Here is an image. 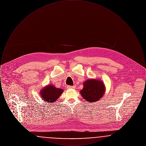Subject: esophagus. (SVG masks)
Here are the masks:
<instances>
[{"label": "esophagus", "mask_w": 146, "mask_h": 146, "mask_svg": "<svg viewBox=\"0 0 146 146\" xmlns=\"http://www.w3.org/2000/svg\"><path fill=\"white\" fill-rule=\"evenodd\" d=\"M67 88L68 89H74L76 88L75 86H67Z\"/></svg>", "instance_id": "esophagus-1"}]
</instances>
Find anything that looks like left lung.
<instances>
[{"label":"left lung","mask_w":146,"mask_h":146,"mask_svg":"<svg viewBox=\"0 0 146 146\" xmlns=\"http://www.w3.org/2000/svg\"><path fill=\"white\" fill-rule=\"evenodd\" d=\"M106 87L102 80L97 79H89L84 82L83 88L80 94L88 102L95 103L104 96Z\"/></svg>","instance_id":"left-lung-1"}]
</instances>
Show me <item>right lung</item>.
<instances>
[{
    "mask_svg": "<svg viewBox=\"0 0 146 146\" xmlns=\"http://www.w3.org/2000/svg\"><path fill=\"white\" fill-rule=\"evenodd\" d=\"M63 92V90L57 88L52 84L48 85L40 91V96L44 101L48 103H54Z\"/></svg>",
    "mask_w": 146,
    "mask_h": 146,
    "instance_id": "obj_1",
    "label": "right lung"
}]
</instances>
